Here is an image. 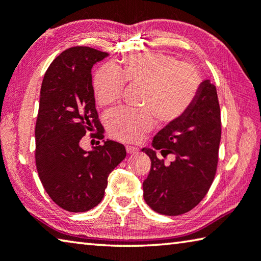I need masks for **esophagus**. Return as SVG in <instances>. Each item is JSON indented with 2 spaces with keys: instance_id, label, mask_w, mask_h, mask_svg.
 Here are the masks:
<instances>
[{
  "instance_id": "esophagus-1",
  "label": "esophagus",
  "mask_w": 261,
  "mask_h": 261,
  "mask_svg": "<svg viewBox=\"0 0 261 261\" xmlns=\"http://www.w3.org/2000/svg\"><path fill=\"white\" fill-rule=\"evenodd\" d=\"M125 150H126L127 153H129V154H135V153L138 152V148H137V147L129 146V145H127V146L125 147Z\"/></svg>"
}]
</instances>
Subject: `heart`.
Listing matches in <instances>:
<instances>
[{
    "mask_svg": "<svg viewBox=\"0 0 261 261\" xmlns=\"http://www.w3.org/2000/svg\"><path fill=\"white\" fill-rule=\"evenodd\" d=\"M143 87L142 110H115L107 116L109 135L125 143H135L154 126L173 124L188 114L201 89V76L192 65L180 63L164 53H147L124 60L117 68L103 66L94 79L97 102L103 107L117 103L124 85Z\"/></svg>",
    "mask_w": 261,
    "mask_h": 261,
    "instance_id": "obj_1",
    "label": "heart"
}]
</instances>
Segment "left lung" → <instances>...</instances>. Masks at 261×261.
Segmentation results:
<instances>
[{
    "mask_svg": "<svg viewBox=\"0 0 261 261\" xmlns=\"http://www.w3.org/2000/svg\"><path fill=\"white\" fill-rule=\"evenodd\" d=\"M221 135L217 90L205 80L188 114L160 130L153 148H143L151 159L150 174L143 182L144 200L151 209L177 216L203 200L216 175ZM158 149L164 158L173 154L176 160L165 167L156 156Z\"/></svg>",
    "mask_w": 261,
    "mask_h": 261,
    "instance_id": "obj_1",
    "label": "left lung"
}]
</instances>
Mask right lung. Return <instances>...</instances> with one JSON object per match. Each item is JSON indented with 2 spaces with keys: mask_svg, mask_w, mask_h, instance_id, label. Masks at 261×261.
<instances>
[{
  "mask_svg": "<svg viewBox=\"0 0 261 261\" xmlns=\"http://www.w3.org/2000/svg\"><path fill=\"white\" fill-rule=\"evenodd\" d=\"M107 56L88 46L67 48L52 61L41 84L35 127L37 172L51 200L71 213L100 203L109 174L126 155L124 145L113 140L89 152L80 146L95 129L90 137L103 139L92 67Z\"/></svg>",
  "mask_w": 261,
  "mask_h": 261,
  "instance_id": "1",
  "label": "right lung"
}]
</instances>
